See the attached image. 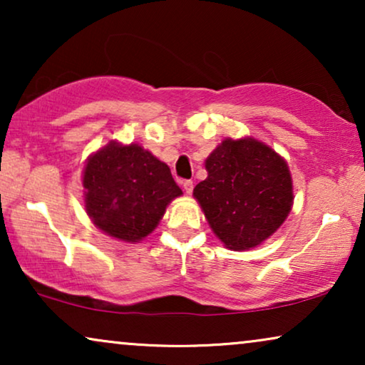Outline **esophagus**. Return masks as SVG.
Here are the masks:
<instances>
[{
	"label": "esophagus",
	"mask_w": 365,
	"mask_h": 365,
	"mask_svg": "<svg viewBox=\"0 0 365 365\" xmlns=\"http://www.w3.org/2000/svg\"><path fill=\"white\" fill-rule=\"evenodd\" d=\"M181 184H182V189H184V192H187V194H191V192H192V189H194V184H192L191 179H186V181H182Z\"/></svg>",
	"instance_id": "1"
}]
</instances>
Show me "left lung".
<instances>
[{
    "label": "left lung",
    "mask_w": 365,
    "mask_h": 365,
    "mask_svg": "<svg viewBox=\"0 0 365 365\" xmlns=\"http://www.w3.org/2000/svg\"><path fill=\"white\" fill-rule=\"evenodd\" d=\"M207 178L194 187L209 226L229 249L244 251L272 236L292 206L284 159L256 139H226L206 159Z\"/></svg>",
    "instance_id": "8db88e82"
}]
</instances>
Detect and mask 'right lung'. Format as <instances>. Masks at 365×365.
Masks as SVG:
<instances>
[{"instance_id": "obj_1", "label": "right lung", "mask_w": 365, "mask_h": 365, "mask_svg": "<svg viewBox=\"0 0 365 365\" xmlns=\"http://www.w3.org/2000/svg\"><path fill=\"white\" fill-rule=\"evenodd\" d=\"M84 202L93 222L128 242L146 237L182 191L166 164L138 144L109 143L84 168Z\"/></svg>"}]
</instances>
